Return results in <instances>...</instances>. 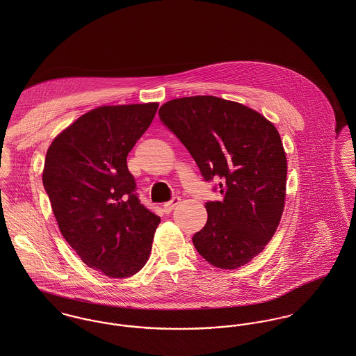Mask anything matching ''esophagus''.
<instances>
[{"label": "esophagus", "mask_w": 356, "mask_h": 356, "mask_svg": "<svg viewBox=\"0 0 356 356\" xmlns=\"http://www.w3.org/2000/svg\"><path fill=\"white\" fill-rule=\"evenodd\" d=\"M179 201H181V198H179V197H177V195H175V197H172L168 202H165V204L163 205L164 212H165V213H170V212H171V211H172L178 204H179Z\"/></svg>", "instance_id": "34e87169"}]
</instances>
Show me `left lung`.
Returning a JSON list of instances; mask_svg holds the SVG:
<instances>
[{
  "instance_id": "8db88e82",
  "label": "left lung",
  "mask_w": 356,
  "mask_h": 356,
  "mask_svg": "<svg viewBox=\"0 0 356 356\" xmlns=\"http://www.w3.org/2000/svg\"><path fill=\"white\" fill-rule=\"evenodd\" d=\"M159 118L223 195L205 202L195 250L220 269L248 264L273 236L284 208L287 158L279 131L257 111L216 97L170 100Z\"/></svg>"
}]
</instances>
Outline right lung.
Wrapping results in <instances>:
<instances>
[{
    "label": "right lung",
    "mask_w": 356,
    "mask_h": 356,
    "mask_svg": "<svg viewBox=\"0 0 356 356\" xmlns=\"http://www.w3.org/2000/svg\"><path fill=\"white\" fill-rule=\"evenodd\" d=\"M158 103L103 106L81 115L47 149L43 186L66 242L108 277L148 261L161 218L141 204L127 158Z\"/></svg>",
    "instance_id": "obj_1"
}]
</instances>
